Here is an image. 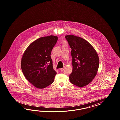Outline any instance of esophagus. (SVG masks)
<instances>
[{
	"label": "esophagus",
	"mask_w": 120,
	"mask_h": 120,
	"mask_svg": "<svg viewBox=\"0 0 120 120\" xmlns=\"http://www.w3.org/2000/svg\"><path fill=\"white\" fill-rule=\"evenodd\" d=\"M64 68H65V66H64L63 68H61L60 69V70L61 71H63L64 69Z\"/></svg>",
	"instance_id": "esophagus-1"
}]
</instances>
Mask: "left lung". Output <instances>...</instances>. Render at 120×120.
Here are the masks:
<instances>
[{
	"label": "left lung",
	"instance_id": "8db88e82",
	"mask_svg": "<svg viewBox=\"0 0 120 120\" xmlns=\"http://www.w3.org/2000/svg\"><path fill=\"white\" fill-rule=\"evenodd\" d=\"M72 57L73 71L69 76L72 84L84 87L94 79L98 72L99 58L94 48L87 40L73 35L65 36Z\"/></svg>",
	"mask_w": 120,
	"mask_h": 120
}]
</instances>
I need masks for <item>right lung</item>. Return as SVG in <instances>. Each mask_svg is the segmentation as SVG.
I'll return each instance as SVG.
<instances>
[{
	"mask_svg": "<svg viewBox=\"0 0 120 120\" xmlns=\"http://www.w3.org/2000/svg\"><path fill=\"white\" fill-rule=\"evenodd\" d=\"M58 39L52 35L40 37L30 44L22 55V71L36 88H44L54 82L57 73L53 67L51 54Z\"/></svg>",
	"mask_w": 120,
	"mask_h": 120,
	"instance_id": "1",
	"label": "right lung"
}]
</instances>
